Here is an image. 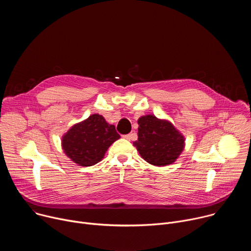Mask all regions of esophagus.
I'll return each mask as SVG.
<instances>
[{
	"label": "esophagus",
	"mask_w": 251,
	"mask_h": 251,
	"mask_svg": "<svg viewBox=\"0 0 251 251\" xmlns=\"http://www.w3.org/2000/svg\"><path fill=\"white\" fill-rule=\"evenodd\" d=\"M126 140H132L134 138V134L133 133H130V134H127V135H124L123 136Z\"/></svg>",
	"instance_id": "34e87169"
}]
</instances>
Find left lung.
<instances>
[{
	"label": "left lung",
	"instance_id": "obj_1",
	"mask_svg": "<svg viewBox=\"0 0 251 251\" xmlns=\"http://www.w3.org/2000/svg\"><path fill=\"white\" fill-rule=\"evenodd\" d=\"M138 140L133 144L146 162L167 166L180 156L185 139L170 122L146 115L138 120Z\"/></svg>",
	"mask_w": 251,
	"mask_h": 251
}]
</instances>
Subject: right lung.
<instances>
[{
	"label": "right lung",
	"mask_w": 251,
	"mask_h": 251,
	"mask_svg": "<svg viewBox=\"0 0 251 251\" xmlns=\"http://www.w3.org/2000/svg\"><path fill=\"white\" fill-rule=\"evenodd\" d=\"M119 138L114 125H109L101 115L93 114L71 127L62 138V148L75 163L84 167L93 166Z\"/></svg>",
	"instance_id": "obj_1"
}]
</instances>
